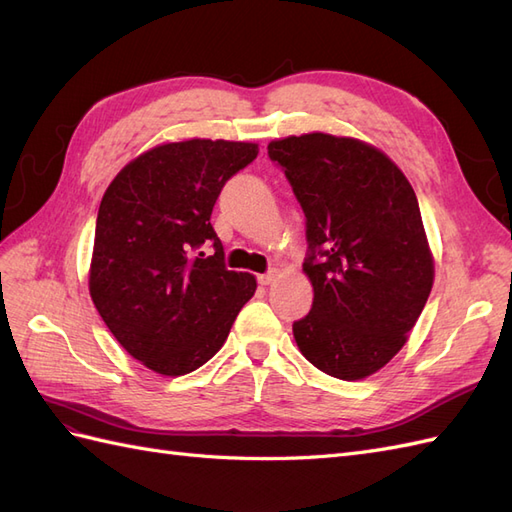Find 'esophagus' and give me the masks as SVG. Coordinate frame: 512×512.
<instances>
[{"instance_id": "34e87169", "label": "esophagus", "mask_w": 512, "mask_h": 512, "mask_svg": "<svg viewBox=\"0 0 512 512\" xmlns=\"http://www.w3.org/2000/svg\"><path fill=\"white\" fill-rule=\"evenodd\" d=\"M277 275H280V273H277L275 269L269 271V273H262V275H258V284L260 286H271L277 280Z\"/></svg>"}]
</instances>
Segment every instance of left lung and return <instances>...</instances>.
Segmentation results:
<instances>
[{"instance_id":"obj_1","label":"left lung","mask_w":512,"mask_h":512,"mask_svg":"<svg viewBox=\"0 0 512 512\" xmlns=\"http://www.w3.org/2000/svg\"><path fill=\"white\" fill-rule=\"evenodd\" d=\"M307 220L312 312L292 324L305 359L339 380L376 374L408 342L433 286L418 200L399 166L359 138L269 143Z\"/></svg>"}]
</instances>
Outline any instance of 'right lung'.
Listing matches in <instances>:
<instances>
[{"instance_id":"1","label":"right lung","mask_w":512,"mask_h":512,"mask_svg":"<svg viewBox=\"0 0 512 512\" xmlns=\"http://www.w3.org/2000/svg\"><path fill=\"white\" fill-rule=\"evenodd\" d=\"M256 156V143L222 138L164 143L123 166L102 196L91 301L117 342L156 374L205 365L254 297L256 277L226 269L211 211ZM203 244L214 245L211 257Z\"/></svg>"}]
</instances>
